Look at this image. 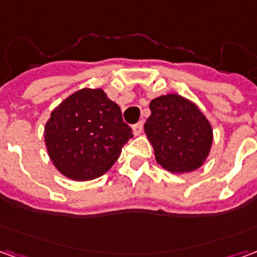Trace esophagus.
I'll return each instance as SVG.
<instances>
[{"instance_id": "1", "label": "esophagus", "mask_w": 257, "mask_h": 257, "mask_svg": "<svg viewBox=\"0 0 257 257\" xmlns=\"http://www.w3.org/2000/svg\"><path fill=\"white\" fill-rule=\"evenodd\" d=\"M132 129H134V135H140L142 134V131H143V122L140 121V122L135 123V125H132Z\"/></svg>"}]
</instances>
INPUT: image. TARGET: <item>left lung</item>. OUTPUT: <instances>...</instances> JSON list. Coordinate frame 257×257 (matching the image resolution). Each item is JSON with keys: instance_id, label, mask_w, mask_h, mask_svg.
Instances as JSON below:
<instances>
[{"instance_id": "obj_1", "label": "left lung", "mask_w": 257, "mask_h": 257, "mask_svg": "<svg viewBox=\"0 0 257 257\" xmlns=\"http://www.w3.org/2000/svg\"><path fill=\"white\" fill-rule=\"evenodd\" d=\"M145 132L157 162L172 173L191 172L206 160L212 128L198 107L179 95L160 96L150 103Z\"/></svg>"}]
</instances>
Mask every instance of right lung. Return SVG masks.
<instances>
[{
  "label": "right lung",
  "mask_w": 257,
  "mask_h": 257,
  "mask_svg": "<svg viewBox=\"0 0 257 257\" xmlns=\"http://www.w3.org/2000/svg\"><path fill=\"white\" fill-rule=\"evenodd\" d=\"M51 160L64 176L92 180L106 173L134 136L118 104L101 89H81L62 101L45 125Z\"/></svg>",
  "instance_id": "obj_1"
}]
</instances>
